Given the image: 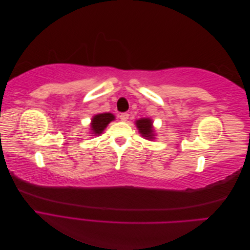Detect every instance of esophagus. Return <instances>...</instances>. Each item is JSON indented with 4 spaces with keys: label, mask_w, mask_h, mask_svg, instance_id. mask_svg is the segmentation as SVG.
I'll return each mask as SVG.
<instances>
[{
    "label": "esophagus",
    "mask_w": 250,
    "mask_h": 250,
    "mask_svg": "<svg viewBox=\"0 0 250 250\" xmlns=\"http://www.w3.org/2000/svg\"><path fill=\"white\" fill-rule=\"evenodd\" d=\"M120 119H121V121H123V122H126V121L129 119V113H127V112H123V113H121L120 115Z\"/></svg>",
    "instance_id": "esophagus-1"
}]
</instances>
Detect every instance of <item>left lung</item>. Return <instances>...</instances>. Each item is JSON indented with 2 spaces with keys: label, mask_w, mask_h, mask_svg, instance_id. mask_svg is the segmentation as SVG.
<instances>
[{
  "label": "left lung",
  "mask_w": 250,
  "mask_h": 250,
  "mask_svg": "<svg viewBox=\"0 0 250 250\" xmlns=\"http://www.w3.org/2000/svg\"><path fill=\"white\" fill-rule=\"evenodd\" d=\"M152 124V120L148 118H142L135 121V125H137L142 137L147 140H153L154 138V128Z\"/></svg>",
  "instance_id": "left-lung-1"
}]
</instances>
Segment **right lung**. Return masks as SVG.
<instances>
[{"mask_svg":"<svg viewBox=\"0 0 250 250\" xmlns=\"http://www.w3.org/2000/svg\"><path fill=\"white\" fill-rule=\"evenodd\" d=\"M115 120V116L111 115L109 112L105 113H98V115L94 116L92 119V123H90V130L93 132V137H97V135H100V133L103 132L105 128L111 122V121Z\"/></svg>","mask_w":250,"mask_h":250,"instance_id":"obj_1","label":"right lung"}]
</instances>
